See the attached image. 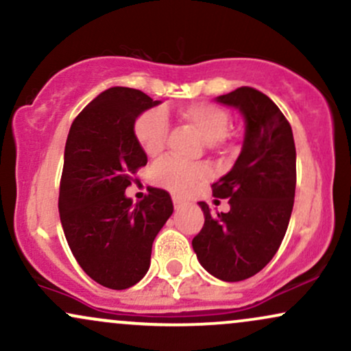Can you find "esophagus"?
Masks as SVG:
<instances>
[{"mask_svg":"<svg viewBox=\"0 0 351 351\" xmlns=\"http://www.w3.org/2000/svg\"><path fill=\"white\" fill-rule=\"evenodd\" d=\"M173 206H175V209H180V208H183L184 202L181 201L180 197H175V196H173Z\"/></svg>","mask_w":351,"mask_h":351,"instance_id":"1","label":"esophagus"}]
</instances>
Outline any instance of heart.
Segmentation results:
<instances>
[{"label":"heart","mask_w":351,"mask_h":351,"mask_svg":"<svg viewBox=\"0 0 351 351\" xmlns=\"http://www.w3.org/2000/svg\"><path fill=\"white\" fill-rule=\"evenodd\" d=\"M180 121L189 125L204 142L219 145L230 124V116L226 109L210 103H194L181 108ZM134 134L143 154L157 157L165 149L168 137V121L163 111L149 109L137 117ZM208 165H184L175 158H163L152 168V181L173 194H188L197 184L209 178Z\"/></svg>","instance_id":"obj_1"}]
</instances>
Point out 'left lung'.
I'll list each match as a JSON object with an SVG mask.
<instances>
[{
    "instance_id": "8db88e82",
    "label": "left lung",
    "mask_w": 351,
    "mask_h": 351,
    "mask_svg": "<svg viewBox=\"0 0 351 351\" xmlns=\"http://www.w3.org/2000/svg\"><path fill=\"white\" fill-rule=\"evenodd\" d=\"M217 101L243 114V145L232 170L213 184L230 210L210 214L201 201L204 226L193 248L213 276L235 282L267 267L285 239L296 193V147L285 114L261 91L242 86Z\"/></svg>"
}]
</instances>
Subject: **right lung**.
<instances>
[{"label":"right lung","instance_id":"add662e5","mask_svg":"<svg viewBox=\"0 0 351 351\" xmlns=\"http://www.w3.org/2000/svg\"><path fill=\"white\" fill-rule=\"evenodd\" d=\"M158 101L114 86L75 117L65 143L58 213L66 242L83 271L109 289L145 276L152 243L173 213L170 194L150 188L132 204L125 188L147 165L134 134L138 114Z\"/></svg>","mask_w":351,"mask_h":351}]
</instances>
